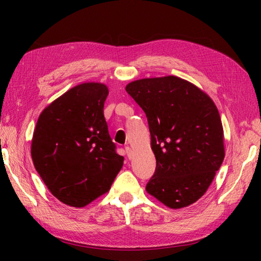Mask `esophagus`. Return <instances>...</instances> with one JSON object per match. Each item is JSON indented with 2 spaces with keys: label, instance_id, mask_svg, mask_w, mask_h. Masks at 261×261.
I'll return each mask as SVG.
<instances>
[{
  "label": "esophagus",
  "instance_id": "1",
  "mask_svg": "<svg viewBox=\"0 0 261 261\" xmlns=\"http://www.w3.org/2000/svg\"><path fill=\"white\" fill-rule=\"evenodd\" d=\"M125 153H126L127 158H130V156H131V153H132V149H131V147H129V146H125Z\"/></svg>",
  "mask_w": 261,
  "mask_h": 261
}]
</instances>
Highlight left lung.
Returning a JSON list of instances; mask_svg holds the SVG:
<instances>
[{
	"mask_svg": "<svg viewBox=\"0 0 261 261\" xmlns=\"http://www.w3.org/2000/svg\"><path fill=\"white\" fill-rule=\"evenodd\" d=\"M125 90L146 114L156 159L146 191L170 208L196 202L224 159L222 123L213 100L175 76L139 79Z\"/></svg>",
	"mask_w": 261,
	"mask_h": 261,
	"instance_id": "obj_1",
	"label": "left lung"
}]
</instances>
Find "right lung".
<instances>
[{"mask_svg": "<svg viewBox=\"0 0 261 261\" xmlns=\"http://www.w3.org/2000/svg\"><path fill=\"white\" fill-rule=\"evenodd\" d=\"M108 88L100 83L72 87L43 109L31 154L53 196L84 207L108 191L123 166L105 120Z\"/></svg>", "mask_w": 261, "mask_h": 261, "instance_id": "obj_1", "label": "right lung"}]
</instances>
